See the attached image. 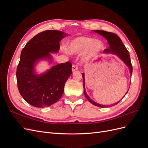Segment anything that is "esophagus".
<instances>
[{"instance_id":"1","label":"esophagus","mask_w":148,"mask_h":148,"mask_svg":"<svg viewBox=\"0 0 148 148\" xmlns=\"http://www.w3.org/2000/svg\"><path fill=\"white\" fill-rule=\"evenodd\" d=\"M78 69V66L77 65H73L72 66V71H74L75 70H77Z\"/></svg>"}]
</instances>
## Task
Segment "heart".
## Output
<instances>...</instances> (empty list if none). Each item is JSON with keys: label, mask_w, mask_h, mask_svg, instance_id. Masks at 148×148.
Wrapping results in <instances>:
<instances>
[{"label": "heart", "mask_w": 148, "mask_h": 148, "mask_svg": "<svg viewBox=\"0 0 148 148\" xmlns=\"http://www.w3.org/2000/svg\"><path fill=\"white\" fill-rule=\"evenodd\" d=\"M104 47L99 40L89 37H78L72 40L68 45L69 51L71 53H82L88 51V56L92 57Z\"/></svg>", "instance_id": "b5f03b06"}]
</instances>
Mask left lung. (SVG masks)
<instances>
[{
	"instance_id": "8db88e82",
	"label": "left lung",
	"mask_w": 148,
	"mask_h": 148,
	"mask_svg": "<svg viewBox=\"0 0 148 148\" xmlns=\"http://www.w3.org/2000/svg\"><path fill=\"white\" fill-rule=\"evenodd\" d=\"M95 32L97 33L100 35H102V36L106 38V39L107 40V41H108V43L109 44V47L107 49H106L105 50H104V51H103V52L114 53V54H116L118 57H119L120 59H122V60H123L124 63L128 66V67L130 69V74L132 75V71H133V67H132V65L131 63L130 56L129 52L127 49V48L125 47V46L123 45L122 40H121L120 38L119 37V36H117L115 33L107 32V31H105L103 30H96V31H95ZM82 75H83V79L84 94L85 96H86V97L88 99V100L90 102L91 104H92L93 105H95L96 106L99 107H107V105L104 106V105H101L99 104H97L96 102L91 100L90 98H89V97L86 95V91H85V86H84V82H85L84 81V75L83 73H82ZM128 91L127 92V93L128 92ZM120 101H119L118 102L115 103V104H114L112 105H110V106H113L117 104Z\"/></svg>"
}]
</instances>
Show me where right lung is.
<instances>
[{
    "label": "right lung",
    "instance_id": "add662e5",
    "mask_svg": "<svg viewBox=\"0 0 148 148\" xmlns=\"http://www.w3.org/2000/svg\"><path fill=\"white\" fill-rule=\"evenodd\" d=\"M60 31L47 30L38 34L22 49L16 69L18 89L28 104L36 107H49L59 101L65 84L72 73L71 62L58 64L46 73H34L36 62L41 59L51 60L50 52H57L60 41L65 36Z\"/></svg>",
    "mask_w": 148,
    "mask_h": 148
}]
</instances>
